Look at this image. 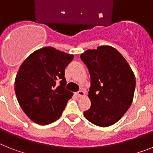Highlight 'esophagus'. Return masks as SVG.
<instances>
[{
    "label": "esophagus",
    "instance_id": "obj_1",
    "mask_svg": "<svg viewBox=\"0 0 153 153\" xmlns=\"http://www.w3.org/2000/svg\"><path fill=\"white\" fill-rule=\"evenodd\" d=\"M76 95L79 97H84L85 96V92L82 91V90H79V91H78L76 93Z\"/></svg>",
    "mask_w": 153,
    "mask_h": 153
}]
</instances>
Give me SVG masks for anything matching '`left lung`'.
I'll list each match as a JSON object with an SVG mask.
<instances>
[{
    "label": "left lung",
    "instance_id": "obj_1",
    "mask_svg": "<svg viewBox=\"0 0 153 153\" xmlns=\"http://www.w3.org/2000/svg\"><path fill=\"white\" fill-rule=\"evenodd\" d=\"M80 57L90 74L88 97L91 106L84 115L96 126H111L132 104L136 85L134 74L124 57L111 46L88 49Z\"/></svg>",
    "mask_w": 153,
    "mask_h": 153
}]
</instances>
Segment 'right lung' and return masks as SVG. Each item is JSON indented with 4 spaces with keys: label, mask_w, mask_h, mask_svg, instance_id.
<instances>
[{
    "label": "right lung",
    "mask_w": 153,
    "mask_h": 153,
    "mask_svg": "<svg viewBox=\"0 0 153 153\" xmlns=\"http://www.w3.org/2000/svg\"><path fill=\"white\" fill-rule=\"evenodd\" d=\"M73 58L53 47H44L21 64L15 92L21 108L36 123L47 125L58 120L72 97L65 89L64 71Z\"/></svg>",
    "instance_id": "add662e5"
}]
</instances>
